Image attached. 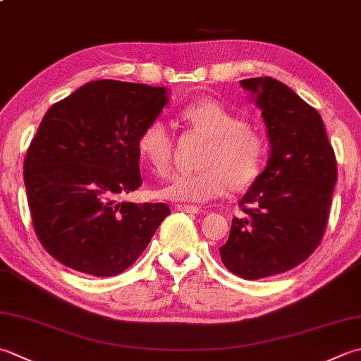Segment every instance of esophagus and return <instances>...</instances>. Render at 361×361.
I'll return each instance as SVG.
<instances>
[{"label":"esophagus","mask_w":361,"mask_h":361,"mask_svg":"<svg viewBox=\"0 0 361 361\" xmlns=\"http://www.w3.org/2000/svg\"><path fill=\"white\" fill-rule=\"evenodd\" d=\"M176 211H183V213H200V208L195 207V204H176Z\"/></svg>","instance_id":"34e87169"}]
</instances>
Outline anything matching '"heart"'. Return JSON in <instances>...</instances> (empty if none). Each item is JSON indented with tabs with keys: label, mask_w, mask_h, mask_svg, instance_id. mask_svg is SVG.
<instances>
[{
	"label": "heart",
	"mask_w": 361,
	"mask_h": 361,
	"mask_svg": "<svg viewBox=\"0 0 361 361\" xmlns=\"http://www.w3.org/2000/svg\"><path fill=\"white\" fill-rule=\"evenodd\" d=\"M188 128L207 139L199 158L200 171L175 175L158 190L161 199L207 202L224 195L230 186L247 188L264 171L267 144L255 126L245 123L235 111L214 100L186 104L180 112ZM139 157L154 173L171 171L175 142L162 120L144 126L137 137Z\"/></svg>",
	"instance_id": "b5f03b06"
}]
</instances>
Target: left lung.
Wrapping results in <instances>:
<instances>
[{"instance_id":"left-lung-1","label":"left lung","mask_w":361,"mask_h":361,"mask_svg":"<svg viewBox=\"0 0 361 361\" xmlns=\"http://www.w3.org/2000/svg\"><path fill=\"white\" fill-rule=\"evenodd\" d=\"M267 126L271 157L239 202L244 217L231 221L219 252L238 277L258 280L303 263L326 231L336 183V158L313 106L271 76L249 78Z\"/></svg>"}]
</instances>
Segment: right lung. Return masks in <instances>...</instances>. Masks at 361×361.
<instances>
[{"mask_svg": "<svg viewBox=\"0 0 361 361\" xmlns=\"http://www.w3.org/2000/svg\"><path fill=\"white\" fill-rule=\"evenodd\" d=\"M167 100L166 87L100 80L42 118L25 188L35 235L63 266L95 277L123 272L171 214L166 203L117 200L142 185L137 137Z\"/></svg>", "mask_w": 361, "mask_h": 361, "instance_id": "add662e5", "label": "right lung"}]
</instances>
